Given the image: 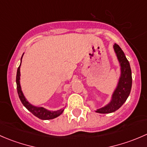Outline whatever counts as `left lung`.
Returning a JSON list of instances; mask_svg holds the SVG:
<instances>
[{
  "mask_svg": "<svg viewBox=\"0 0 147 147\" xmlns=\"http://www.w3.org/2000/svg\"><path fill=\"white\" fill-rule=\"evenodd\" d=\"M113 47L119 63L121 75L117 86L112 95L111 101L103 107L97 109L95 112L97 113L108 114L117 111L126 102L131 92L132 78L129 63L124 52L117 44L115 43Z\"/></svg>",
  "mask_w": 147,
  "mask_h": 147,
  "instance_id": "left-lung-1",
  "label": "left lung"
}]
</instances>
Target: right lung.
Instances as JSON below:
<instances>
[{
  "instance_id": "right-lung-1",
  "label": "right lung",
  "mask_w": 147,
  "mask_h": 147,
  "mask_svg": "<svg viewBox=\"0 0 147 147\" xmlns=\"http://www.w3.org/2000/svg\"><path fill=\"white\" fill-rule=\"evenodd\" d=\"M24 54V53H23ZM23 55L21 57V60H20V66L18 67L17 70V75H16V84H17V90H18V94L19 98H20V101H21L22 104L26 107V109L28 111L31 112L33 115L37 117L39 119L42 120H47V119H53L54 118L60 116L64 111V109H60L57 111H50L48 109H45V108L42 107H36L34 105H31L29 102L26 100V97L23 94V92L21 90V86L20 84V65H21L22 58H23Z\"/></svg>"
}]
</instances>
